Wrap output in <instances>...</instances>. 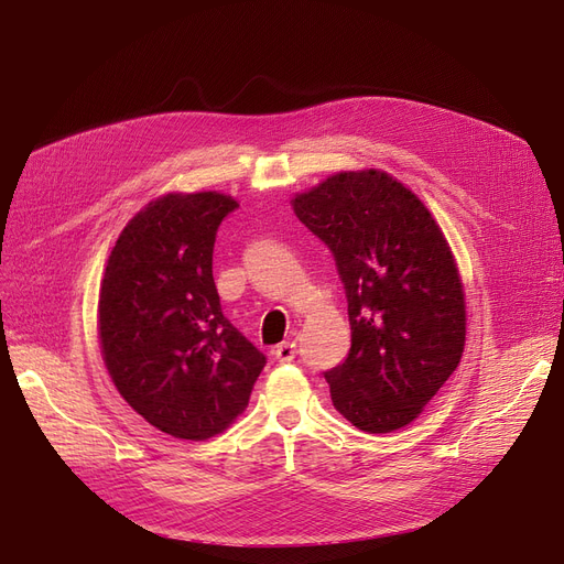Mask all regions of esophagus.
Here are the masks:
<instances>
[{
    "instance_id": "esophagus-1",
    "label": "esophagus",
    "mask_w": 564,
    "mask_h": 564,
    "mask_svg": "<svg viewBox=\"0 0 564 564\" xmlns=\"http://www.w3.org/2000/svg\"><path fill=\"white\" fill-rule=\"evenodd\" d=\"M274 357H276V361H281V364H290L292 359L297 357V343H295V340H283V343H279V346L274 348Z\"/></svg>"
}]
</instances>
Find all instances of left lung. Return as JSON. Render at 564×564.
Wrapping results in <instances>:
<instances>
[{"label":"left lung","mask_w":564,"mask_h":564,"mask_svg":"<svg viewBox=\"0 0 564 564\" xmlns=\"http://www.w3.org/2000/svg\"><path fill=\"white\" fill-rule=\"evenodd\" d=\"M292 207L327 243L348 297L352 346L325 371L334 408L366 433L403 429L465 346L463 285L443 230L380 170L327 177Z\"/></svg>","instance_id":"left-lung-1"}]
</instances>
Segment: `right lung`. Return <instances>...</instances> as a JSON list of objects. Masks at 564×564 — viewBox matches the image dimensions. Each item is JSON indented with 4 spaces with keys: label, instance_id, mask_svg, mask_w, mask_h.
Segmentation results:
<instances>
[{
    "label": "right lung",
    "instance_id": "1",
    "mask_svg": "<svg viewBox=\"0 0 564 564\" xmlns=\"http://www.w3.org/2000/svg\"><path fill=\"white\" fill-rule=\"evenodd\" d=\"M230 195L167 193L138 212L108 258L99 338L119 394L159 431L207 440L249 405L267 357L224 315L212 276Z\"/></svg>",
    "mask_w": 564,
    "mask_h": 564
}]
</instances>
